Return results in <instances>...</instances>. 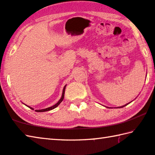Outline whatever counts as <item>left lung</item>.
I'll return each instance as SVG.
<instances>
[{
  "mask_svg": "<svg viewBox=\"0 0 155 155\" xmlns=\"http://www.w3.org/2000/svg\"><path fill=\"white\" fill-rule=\"evenodd\" d=\"M131 102H132V101H131ZM131 102H130V103H131ZM129 103H127V104H124V105H123V106H121V107H115V108H122V107H125V106H127V104H129Z\"/></svg>",
  "mask_w": 155,
  "mask_h": 155,
  "instance_id": "obj_1",
  "label": "left lung"
}]
</instances>
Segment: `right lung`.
Returning <instances> with one entry per match:
<instances>
[{
    "label": "right lung",
    "instance_id": "add662e5",
    "mask_svg": "<svg viewBox=\"0 0 155 155\" xmlns=\"http://www.w3.org/2000/svg\"><path fill=\"white\" fill-rule=\"evenodd\" d=\"M65 87H66V85H65V86H64V89H63V91H62V95H61V98H60V100L59 101L57 102V103L55 104H54L53 106H51V107H48V108H46V109H39V110H35V111H37V112H44V111H51V110H52V109H54V108H56L57 107H58L59 106V104L61 103V102L63 101V100H64V94H65ZM26 106L27 107H29L30 109H34L33 108H32V107H29V106H28V105H27V104H25Z\"/></svg>",
    "mask_w": 155,
    "mask_h": 155
}]
</instances>
